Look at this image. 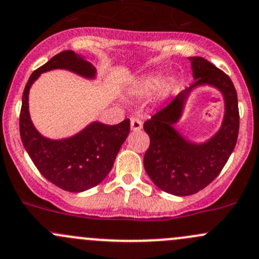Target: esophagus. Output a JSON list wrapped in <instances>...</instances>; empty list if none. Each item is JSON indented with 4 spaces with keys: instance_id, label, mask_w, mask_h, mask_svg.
Instances as JSON below:
<instances>
[{
    "instance_id": "esophagus-1",
    "label": "esophagus",
    "mask_w": 259,
    "mask_h": 259,
    "mask_svg": "<svg viewBox=\"0 0 259 259\" xmlns=\"http://www.w3.org/2000/svg\"><path fill=\"white\" fill-rule=\"evenodd\" d=\"M141 128H142V121L136 118V117H132V118H131V130L140 131Z\"/></svg>"
}]
</instances>
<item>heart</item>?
<instances>
[{"mask_svg":"<svg viewBox=\"0 0 259 259\" xmlns=\"http://www.w3.org/2000/svg\"><path fill=\"white\" fill-rule=\"evenodd\" d=\"M159 84H161V79H159L158 77H146L142 81V83H141V91H142L143 93L153 92V91L158 89Z\"/></svg>","mask_w":259,"mask_h":259,"instance_id":"b5f03b06","label":"heart"}]
</instances>
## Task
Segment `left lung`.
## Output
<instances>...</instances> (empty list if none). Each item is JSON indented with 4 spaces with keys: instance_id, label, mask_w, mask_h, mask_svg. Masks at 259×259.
Masks as SVG:
<instances>
[{
    "instance_id": "obj_1",
    "label": "left lung",
    "mask_w": 259,
    "mask_h": 259,
    "mask_svg": "<svg viewBox=\"0 0 259 259\" xmlns=\"http://www.w3.org/2000/svg\"><path fill=\"white\" fill-rule=\"evenodd\" d=\"M188 60L196 82L143 124L149 136V147L143 158L146 172L157 187L175 196L197 193L220 175L236 147L239 131L238 98L228 74L203 57ZM203 83L212 84L224 93L226 114L220 132L204 145L196 146L186 143L171 124L179 118L189 91Z\"/></svg>"
}]
</instances>
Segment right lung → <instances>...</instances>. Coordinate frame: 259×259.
Returning <instances> with one entry per match:
<instances>
[{"mask_svg": "<svg viewBox=\"0 0 259 259\" xmlns=\"http://www.w3.org/2000/svg\"><path fill=\"white\" fill-rule=\"evenodd\" d=\"M53 68H66L93 77L95 67L73 51H62L32 72L22 95L20 135L23 147L42 176L68 192H82L102 182L110 173L117 153L130 133V119L114 126L93 122L86 130L62 141L42 137L28 114V91L39 73Z\"/></svg>", "mask_w": 259, "mask_h": 259, "instance_id": "add662e5", "label": "right lung"}]
</instances>
